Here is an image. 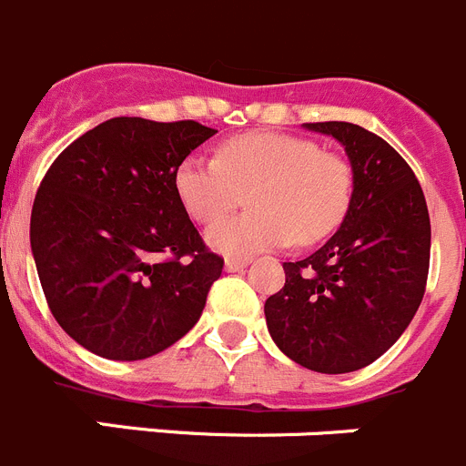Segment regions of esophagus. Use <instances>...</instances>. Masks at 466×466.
I'll use <instances>...</instances> for the list:
<instances>
[{"mask_svg": "<svg viewBox=\"0 0 466 466\" xmlns=\"http://www.w3.org/2000/svg\"><path fill=\"white\" fill-rule=\"evenodd\" d=\"M246 267H248V259H241V258L225 259V271H243Z\"/></svg>", "mask_w": 466, "mask_h": 466, "instance_id": "34e87169", "label": "esophagus"}]
</instances>
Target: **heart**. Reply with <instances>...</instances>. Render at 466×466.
<instances>
[{"label": "heart", "mask_w": 466, "mask_h": 466, "mask_svg": "<svg viewBox=\"0 0 466 466\" xmlns=\"http://www.w3.org/2000/svg\"><path fill=\"white\" fill-rule=\"evenodd\" d=\"M178 202L197 223H213L245 201L254 211L213 225L211 248L232 258L311 246L334 232L353 197V169L304 137L248 132L218 148V160L187 157L174 176Z\"/></svg>", "instance_id": "heart-1"}]
</instances>
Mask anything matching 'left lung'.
Listing matches in <instances>:
<instances>
[{
  "label": "left lung",
  "mask_w": 466,
  "mask_h": 466,
  "mask_svg": "<svg viewBox=\"0 0 466 466\" xmlns=\"http://www.w3.org/2000/svg\"><path fill=\"white\" fill-rule=\"evenodd\" d=\"M334 137L353 169V197L334 237L264 301L276 346L301 367L348 374L404 334L425 295L430 213L416 174L388 141L353 123H306Z\"/></svg>",
  "instance_id": "8db88e82"
}]
</instances>
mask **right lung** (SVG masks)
Segmentation results:
<instances>
[{
  "label": "right lung",
  "instance_id": "add662e5",
  "mask_svg": "<svg viewBox=\"0 0 466 466\" xmlns=\"http://www.w3.org/2000/svg\"><path fill=\"white\" fill-rule=\"evenodd\" d=\"M216 129L111 118L66 146L35 197L29 243L50 313L106 360H144L190 332L223 258L174 190Z\"/></svg>",
  "mask_w": 466,
  "mask_h": 466
}]
</instances>
